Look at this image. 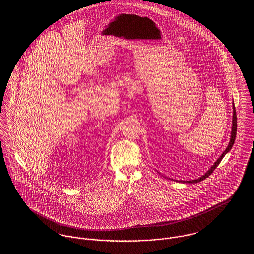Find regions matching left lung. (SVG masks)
<instances>
[{
	"mask_svg": "<svg viewBox=\"0 0 254 254\" xmlns=\"http://www.w3.org/2000/svg\"><path fill=\"white\" fill-rule=\"evenodd\" d=\"M233 108H234V113H233V126H232V133H231V140H230V143H229V145L227 146V148L225 149V151L221 154V156L219 157L217 159V161L213 164V166H211V168L203 175V176H201L200 178H198V179H196V180H191V181H183L184 183H198V182L203 181L204 179H206L207 177H209L210 175H211V173L216 169V167H217L218 165H219V163L221 162V160L223 159V157L226 155V153L227 152H229L230 150H231V148H232V146L234 145V143H235V140H236V136H237V112H236V108H235V106H233Z\"/></svg>",
	"mask_w": 254,
	"mask_h": 254,
	"instance_id": "left-lung-1",
	"label": "left lung"
}]
</instances>
